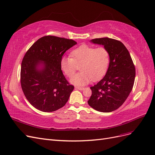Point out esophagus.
Segmentation results:
<instances>
[{"instance_id":"obj_1","label":"esophagus","mask_w":155,"mask_h":155,"mask_svg":"<svg viewBox=\"0 0 155 155\" xmlns=\"http://www.w3.org/2000/svg\"><path fill=\"white\" fill-rule=\"evenodd\" d=\"M75 88H76V89H78V90H80V91H82L83 90V87H75Z\"/></svg>"}]
</instances>
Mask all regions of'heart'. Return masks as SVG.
Here are the masks:
<instances>
[{
  "label": "heart",
  "instance_id": "heart-1",
  "mask_svg": "<svg viewBox=\"0 0 155 155\" xmlns=\"http://www.w3.org/2000/svg\"><path fill=\"white\" fill-rule=\"evenodd\" d=\"M70 57L62 58L60 66L68 78H71L79 67L81 72L70 79V82L77 86L85 85L91 79H100L106 74L110 61L109 50L103 46L96 48L81 45L70 53Z\"/></svg>",
  "mask_w": 155,
  "mask_h": 155
}]
</instances>
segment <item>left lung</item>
<instances>
[{
    "instance_id": "1",
    "label": "left lung",
    "mask_w": 155,
    "mask_h": 155,
    "mask_svg": "<svg viewBox=\"0 0 155 155\" xmlns=\"http://www.w3.org/2000/svg\"><path fill=\"white\" fill-rule=\"evenodd\" d=\"M109 50L110 61L104 78L91 87L88 104L102 112L114 111L122 105L131 92L135 79V67L128 50L120 41L104 37L91 41Z\"/></svg>"
}]
</instances>
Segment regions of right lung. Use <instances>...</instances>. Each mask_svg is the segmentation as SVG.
<instances>
[{"label": "right lung", "mask_w": 155, "mask_h": 155, "mask_svg": "<svg viewBox=\"0 0 155 155\" xmlns=\"http://www.w3.org/2000/svg\"><path fill=\"white\" fill-rule=\"evenodd\" d=\"M76 44L72 39L46 35L26 51L21 63V84L35 109L50 112L67 104L74 87L65 78L60 61L65 51Z\"/></svg>", "instance_id": "add662e5"}]
</instances>
